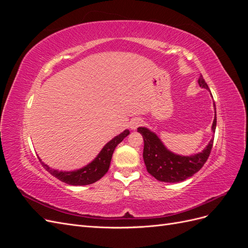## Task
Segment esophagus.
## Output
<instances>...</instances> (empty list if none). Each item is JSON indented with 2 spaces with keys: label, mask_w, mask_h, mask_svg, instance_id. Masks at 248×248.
I'll return each mask as SVG.
<instances>
[{
  "label": "esophagus",
  "mask_w": 248,
  "mask_h": 248,
  "mask_svg": "<svg viewBox=\"0 0 248 248\" xmlns=\"http://www.w3.org/2000/svg\"><path fill=\"white\" fill-rule=\"evenodd\" d=\"M141 124V120L140 119H132L130 123H129V126H130V129L132 130H136L139 126H140Z\"/></svg>",
  "instance_id": "34e87169"
}]
</instances>
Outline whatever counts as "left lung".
I'll use <instances>...</instances> for the list:
<instances>
[{
	"instance_id": "left-lung-1",
	"label": "left lung",
	"mask_w": 248,
	"mask_h": 248,
	"mask_svg": "<svg viewBox=\"0 0 248 248\" xmlns=\"http://www.w3.org/2000/svg\"><path fill=\"white\" fill-rule=\"evenodd\" d=\"M198 82L201 88L209 90L208 85L202 76L200 77ZM213 104L215 107V103ZM214 109L215 117L212 124L213 133L215 132L216 128V108H214ZM138 131L144 139L142 157H144L148 172L158 181L167 183L181 182L192 177L207 161L213 145L212 138L202 152L189 156H183L170 151L164 146L161 140L157 137V134L146 128V127H139Z\"/></svg>"
}]
</instances>
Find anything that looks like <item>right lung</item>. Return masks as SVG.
I'll return each instance as SVG.
<instances>
[{"label": "right lung", "instance_id": "right-lung-1", "mask_svg": "<svg viewBox=\"0 0 248 248\" xmlns=\"http://www.w3.org/2000/svg\"><path fill=\"white\" fill-rule=\"evenodd\" d=\"M130 132L128 129H125L123 132H121L119 136L115 137L112 140H110L108 144L104 146L99 154L97 155L95 158L88 163L84 168L74 170H58L49 168L47 164L44 163L40 158L43 168L46 169L48 172L59 179L60 181H62L66 184L74 185V186H81V185H89L92 184L96 181H98L104 175L107 174L112 153H114L116 147L121 142Z\"/></svg>", "mask_w": 248, "mask_h": 248}]
</instances>
